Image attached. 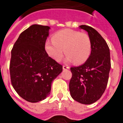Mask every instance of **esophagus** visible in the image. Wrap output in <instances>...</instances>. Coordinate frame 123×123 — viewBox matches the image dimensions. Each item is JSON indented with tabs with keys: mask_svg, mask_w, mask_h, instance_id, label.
Segmentation results:
<instances>
[{
	"mask_svg": "<svg viewBox=\"0 0 123 123\" xmlns=\"http://www.w3.org/2000/svg\"><path fill=\"white\" fill-rule=\"evenodd\" d=\"M62 68H63V69H64V70H66V69H69V66H68L64 65L63 66H62Z\"/></svg>",
	"mask_w": 123,
	"mask_h": 123,
	"instance_id": "obj_1",
	"label": "esophagus"
}]
</instances>
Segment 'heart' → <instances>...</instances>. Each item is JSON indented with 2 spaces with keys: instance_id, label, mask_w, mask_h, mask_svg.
Instances as JSON below:
<instances>
[{
  "instance_id": "heart-1",
  "label": "heart",
  "mask_w": 123,
  "mask_h": 123,
  "mask_svg": "<svg viewBox=\"0 0 123 123\" xmlns=\"http://www.w3.org/2000/svg\"><path fill=\"white\" fill-rule=\"evenodd\" d=\"M44 49L48 56L55 61L61 60L64 50L66 62L74 61L77 64H82L89 57L91 44L87 34L64 29L54 34L53 41L47 40L45 42Z\"/></svg>"
}]
</instances>
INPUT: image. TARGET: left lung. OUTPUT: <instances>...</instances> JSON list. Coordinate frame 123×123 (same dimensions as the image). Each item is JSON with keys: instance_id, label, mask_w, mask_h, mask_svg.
<instances>
[{"instance_id": "1", "label": "left lung", "mask_w": 123, "mask_h": 123, "mask_svg": "<svg viewBox=\"0 0 123 123\" xmlns=\"http://www.w3.org/2000/svg\"><path fill=\"white\" fill-rule=\"evenodd\" d=\"M79 27L87 32L91 52L84 64L71 68L69 92L75 101L89 105L98 101L107 87L111 68L110 50L105 39L94 29L85 25Z\"/></svg>"}]
</instances>
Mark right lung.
I'll return each instance as SVG.
<instances>
[{
    "mask_svg": "<svg viewBox=\"0 0 123 123\" xmlns=\"http://www.w3.org/2000/svg\"><path fill=\"white\" fill-rule=\"evenodd\" d=\"M48 26L34 24L20 34L11 50V84L20 96L31 103L44 99L52 82L62 71V66L46 54L44 44Z\"/></svg>",
    "mask_w": 123,
    "mask_h": 123,
    "instance_id": "add662e5",
    "label": "right lung"
}]
</instances>
